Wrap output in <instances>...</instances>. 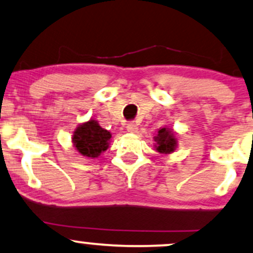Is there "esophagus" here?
Listing matches in <instances>:
<instances>
[{
    "mask_svg": "<svg viewBox=\"0 0 253 253\" xmlns=\"http://www.w3.org/2000/svg\"><path fill=\"white\" fill-rule=\"evenodd\" d=\"M126 128L129 133H136V130H138V125L134 124V123H129L126 126Z\"/></svg>",
    "mask_w": 253,
    "mask_h": 253,
    "instance_id": "esophagus-1",
    "label": "esophagus"
}]
</instances>
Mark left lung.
Masks as SVG:
<instances>
[{"label": "left lung", "mask_w": 253, "mask_h": 253, "mask_svg": "<svg viewBox=\"0 0 253 253\" xmlns=\"http://www.w3.org/2000/svg\"><path fill=\"white\" fill-rule=\"evenodd\" d=\"M156 141V150L159 153H163V155H168V153L173 152L177 147V140L175 138V133L172 130L163 127V128H159L158 133L155 136Z\"/></svg>", "instance_id": "1"}]
</instances>
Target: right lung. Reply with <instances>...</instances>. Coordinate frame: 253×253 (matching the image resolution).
<instances>
[{
    "mask_svg": "<svg viewBox=\"0 0 253 253\" xmlns=\"http://www.w3.org/2000/svg\"><path fill=\"white\" fill-rule=\"evenodd\" d=\"M112 134L102 128L96 120L90 119L75 129L72 144L81 155L88 158H97L109 146Z\"/></svg>",
    "mask_w": 253,
    "mask_h": 253,
    "instance_id": "right-lung-1",
    "label": "right lung"
}]
</instances>
